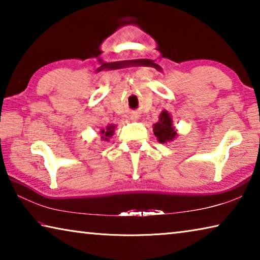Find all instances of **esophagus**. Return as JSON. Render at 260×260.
<instances>
[{"mask_svg":"<svg viewBox=\"0 0 260 260\" xmlns=\"http://www.w3.org/2000/svg\"><path fill=\"white\" fill-rule=\"evenodd\" d=\"M135 117H136V116H135Z\"/></svg>","mask_w":260,"mask_h":260,"instance_id":"34e87169","label":"esophagus"}]
</instances>
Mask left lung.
Here are the masks:
<instances>
[{
	"label": "left lung",
	"mask_w": 260,
	"mask_h": 260,
	"mask_svg": "<svg viewBox=\"0 0 260 260\" xmlns=\"http://www.w3.org/2000/svg\"><path fill=\"white\" fill-rule=\"evenodd\" d=\"M153 134L159 143H166L172 141L177 136V131L174 129L172 125V118L170 113L164 110L159 114V120L152 126Z\"/></svg>",
	"instance_id": "8db88e82"
}]
</instances>
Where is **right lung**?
Masks as SVG:
<instances>
[{
  "label": "right lung",
  "mask_w": 260,
  "mask_h": 260,
  "mask_svg": "<svg viewBox=\"0 0 260 260\" xmlns=\"http://www.w3.org/2000/svg\"><path fill=\"white\" fill-rule=\"evenodd\" d=\"M114 132V125H109L105 129H101V134H102V139L109 140L110 136L113 135Z\"/></svg>",
  "instance_id": "right-lung-1"
}]
</instances>
